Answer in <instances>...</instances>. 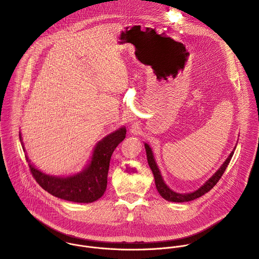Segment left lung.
I'll return each instance as SVG.
<instances>
[{
  "label": "left lung",
  "instance_id": "obj_1",
  "mask_svg": "<svg viewBox=\"0 0 259 259\" xmlns=\"http://www.w3.org/2000/svg\"><path fill=\"white\" fill-rule=\"evenodd\" d=\"M144 147H145V151H146V157H147V162H149V165L153 171L154 177H155V183H156V188L159 192V194L162 196V198H164L165 200L169 201V202H175V203H182V202H189V201H193L197 198L202 197L203 195H205L206 193H208L215 184L218 182V180L223 176V174L225 173L229 163L231 162V159L234 155V151L236 150V146L234 151L230 154V156L228 157V159L225 161V163L220 166V168L203 184V186L198 189L197 191L190 193V194H178L173 192L167 184L165 183L160 169L157 166V163L155 161L152 149L150 147V145L147 143H144Z\"/></svg>",
  "mask_w": 259,
  "mask_h": 259
}]
</instances>
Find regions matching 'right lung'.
I'll use <instances>...</instances> for the list:
<instances>
[{"instance_id":"add662e5","label":"right lung","mask_w":259,"mask_h":259,"mask_svg":"<svg viewBox=\"0 0 259 259\" xmlns=\"http://www.w3.org/2000/svg\"><path fill=\"white\" fill-rule=\"evenodd\" d=\"M125 137V126L105 136L94 147L91 160L85 169L69 176L58 177L45 174L30 163L27 156L25 159L35 181L52 196L75 203H92L104 194L110 157ZM19 138L21 140V134H19Z\"/></svg>"}]
</instances>
